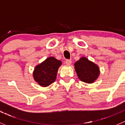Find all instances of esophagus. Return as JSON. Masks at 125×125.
Listing matches in <instances>:
<instances>
[{"label": "esophagus", "instance_id": "obj_1", "mask_svg": "<svg viewBox=\"0 0 125 125\" xmlns=\"http://www.w3.org/2000/svg\"><path fill=\"white\" fill-rule=\"evenodd\" d=\"M65 63L67 64V65H70L72 63V60H67L65 61Z\"/></svg>", "mask_w": 125, "mask_h": 125}]
</instances>
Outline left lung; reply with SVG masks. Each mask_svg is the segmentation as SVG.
I'll return each instance as SVG.
<instances>
[{
    "instance_id": "obj_1",
    "label": "left lung",
    "mask_w": 125,
    "mask_h": 125,
    "mask_svg": "<svg viewBox=\"0 0 125 125\" xmlns=\"http://www.w3.org/2000/svg\"><path fill=\"white\" fill-rule=\"evenodd\" d=\"M78 78L86 83H93L100 75L99 67L86 57H81L74 64Z\"/></svg>"
}]
</instances>
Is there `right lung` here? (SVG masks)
I'll return each instance as SVG.
<instances>
[{
  "instance_id": "obj_1",
  "label": "right lung",
  "mask_w": 125,
  "mask_h": 125,
  "mask_svg": "<svg viewBox=\"0 0 125 125\" xmlns=\"http://www.w3.org/2000/svg\"><path fill=\"white\" fill-rule=\"evenodd\" d=\"M61 65L62 62L55 57L47 58L35 67L33 72V79L43 87L49 86L55 81L58 68Z\"/></svg>"
}]
</instances>
